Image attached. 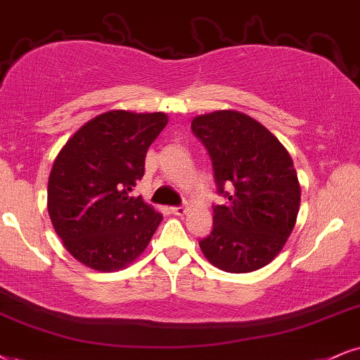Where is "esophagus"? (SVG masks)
Listing matches in <instances>:
<instances>
[{
    "label": "esophagus",
    "instance_id": "34e87169",
    "mask_svg": "<svg viewBox=\"0 0 360 360\" xmlns=\"http://www.w3.org/2000/svg\"><path fill=\"white\" fill-rule=\"evenodd\" d=\"M170 210H172V214H175V215H179V217L187 214V208H185V207H172Z\"/></svg>",
    "mask_w": 360,
    "mask_h": 360
}]
</instances>
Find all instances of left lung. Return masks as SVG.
Here are the masks:
<instances>
[{"instance_id": "left-lung-1", "label": "left lung", "mask_w": 360, "mask_h": 360, "mask_svg": "<svg viewBox=\"0 0 360 360\" xmlns=\"http://www.w3.org/2000/svg\"><path fill=\"white\" fill-rule=\"evenodd\" d=\"M192 131L210 155L217 190L229 198L214 205V229L198 242L203 255L230 274L265 267L281 254L299 214L290 155L262 123L233 110L195 117Z\"/></svg>"}]
</instances>
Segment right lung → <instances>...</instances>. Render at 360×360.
<instances>
[{"label": "right lung", "instance_id": "add662e5", "mask_svg": "<svg viewBox=\"0 0 360 360\" xmlns=\"http://www.w3.org/2000/svg\"><path fill=\"white\" fill-rule=\"evenodd\" d=\"M167 123L162 112L112 110L85 123L55 158L48 214L66 250L86 267L125 269L148 247L163 217L131 192Z\"/></svg>", "mask_w": 360, "mask_h": 360}]
</instances>
